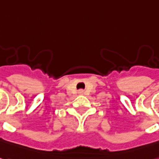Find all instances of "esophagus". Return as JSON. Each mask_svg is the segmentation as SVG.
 <instances>
[{"label": "esophagus", "mask_w": 159, "mask_h": 159, "mask_svg": "<svg viewBox=\"0 0 159 159\" xmlns=\"http://www.w3.org/2000/svg\"><path fill=\"white\" fill-rule=\"evenodd\" d=\"M78 93H79L80 95H83V94H84V90H83V89H79Z\"/></svg>", "instance_id": "obj_1"}]
</instances>
